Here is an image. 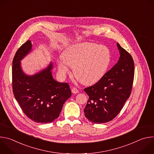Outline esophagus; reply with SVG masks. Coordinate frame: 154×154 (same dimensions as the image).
I'll return each mask as SVG.
<instances>
[{"instance_id":"obj_1","label":"esophagus","mask_w":154,"mask_h":154,"mask_svg":"<svg viewBox=\"0 0 154 154\" xmlns=\"http://www.w3.org/2000/svg\"><path fill=\"white\" fill-rule=\"evenodd\" d=\"M72 93L74 94L79 93V90L76 88H72Z\"/></svg>"}]
</instances>
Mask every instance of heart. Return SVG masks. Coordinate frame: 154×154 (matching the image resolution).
Returning <instances> with one entry per match:
<instances>
[{
  "instance_id": "b5f03b06",
  "label": "heart",
  "mask_w": 154,
  "mask_h": 154,
  "mask_svg": "<svg viewBox=\"0 0 154 154\" xmlns=\"http://www.w3.org/2000/svg\"><path fill=\"white\" fill-rule=\"evenodd\" d=\"M58 61V71L63 77L74 67L75 78L86 85L94 83L104 75L110 61V52L104 46L85 42L73 45L62 54Z\"/></svg>"
}]
</instances>
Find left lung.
I'll list each match as a JSON object with an SVG mask.
<instances>
[{
  "mask_svg": "<svg viewBox=\"0 0 154 154\" xmlns=\"http://www.w3.org/2000/svg\"><path fill=\"white\" fill-rule=\"evenodd\" d=\"M118 62L94 85L84 89L89 96L84 108L86 118L93 123H105L121 111L132 89L135 67L132 57L119 43Z\"/></svg>",
  "mask_w": 154,
  "mask_h": 154,
  "instance_id": "left-lung-1",
  "label": "left lung"
}]
</instances>
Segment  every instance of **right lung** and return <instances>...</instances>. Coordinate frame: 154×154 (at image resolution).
Wrapping results in <instances>:
<instances>
[{"mask_svg":"<svg viewBox=\"0 0 154 154\" xmlns=\"http://www.w3.org/2000/svg\"><path fill=\"white\" fill-rule=\"evenodd\" d=\"M30 40L17 51L13 60L12 86L16 100L24 114L38 123H49L58 118L64 103L71 96L67 83L55 81L51 63L35 75H26L20 68V60L32 49Z\"/></svg>","mask_w":154,"mask_h":154,"instance_id":"add662e5","label":"right lung"}]
</instances>
